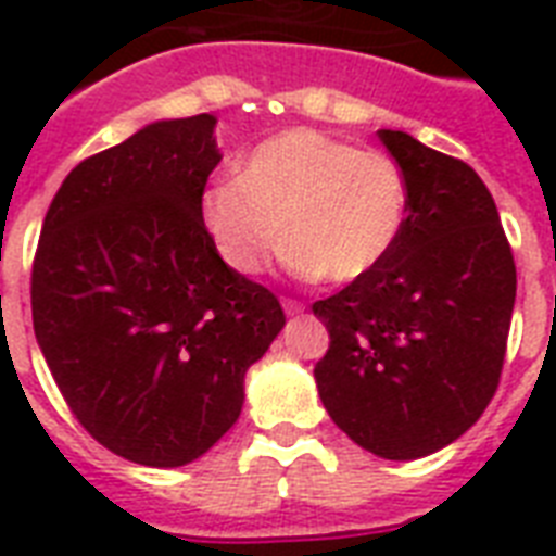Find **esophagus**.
<instances>
[{
	"label": "esophagus",
	"mask_w": 556,
	"mask_h": 556,
	"mask_svg": "<svg viewBox=\"0 0 556 556\" xmlns=\"http://www.w3.org/2000/svg\"><path fill=\"white\" fill-rule=\"evenodd\" d=\"M282 308H286V314H300L305 308L300 300H291V296H282Z\"/></svg>",
	"instance_id": "obj_1"
}]
</instances>
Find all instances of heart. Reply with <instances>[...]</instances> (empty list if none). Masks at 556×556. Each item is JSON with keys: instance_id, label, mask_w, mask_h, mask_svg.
<instances>
[{"instance_id": "obj_1", "label": "heart", "mask_w": 556, "mask_h": 556, "mask_svg": "<svg viewBox=\"0 0 556 556\" xmlns=\"http://www.w3.org/2000/svg\"><path fill=\"white\" fill-rule=\"evenodd\" d=\"M409 210L404 167L380 150L296 126L253 147L242 176L201 192V225L236 274H260L279 251L303 277L346 286L380 268Z\"/></svg>"}]
</instances>
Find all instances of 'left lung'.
Wrapping results in <instances>:
<instances>
[{
  "mask_svg": "<svg viewBox=\"0 0 556 556\" xmlns=\"http://www.w3.org/2000/svg\"><path fill=\"white\" fill-rule=\"evenodd\" d=\"M378 138L409 181L404 233L369 277L312 305L329 329L314 378L349 439L406 462L447 447L491 404L517 265L473 167L406 132Z\"/></svg>",
  "mask_w": 556,
  "mask_h": 556,
  "instance_id": "8db88e82",
  "label": "left lung"
}]
</instances>
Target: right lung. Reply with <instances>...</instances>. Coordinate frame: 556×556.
Instances as JSON below:
<instances>
[{"label": "right lung", "mask_w": 556, "mask_h": 556, "mask_svg": "<svg viewBox=\"0 0 556 556\" xmlns=\"http://www.w3.org/2000/svg\"><path fill=\"white\" fill-rule=\"evenodd\" d=\"M213 126L159 121L80 161L34 253L48 369L91 439L135 465L207 453L242 413L244 371L286 326L277 296L227 268L201 225L222 161Z\"/></svg>", "instance_id": "obj_1"}]
</instances>
